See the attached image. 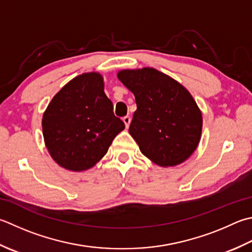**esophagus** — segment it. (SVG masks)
<instances>
[{
  "mask_svg": "<svg viewBox=\"0 0 252 252\" xmlns=\"http://www.w3.org/2000/svg\"><path fill=\"white\" fill-rule=\"evenodd\" d=\"M123 122H125V125H126V127H129L130 123H131V117H129V116H126L125 118H123Z\"/></svg>",
  "mask_w": 252,
  "mask_h": 252,
  "instance_id": "esophagus-1",
  "label": "esophagus"
}]
</instances>
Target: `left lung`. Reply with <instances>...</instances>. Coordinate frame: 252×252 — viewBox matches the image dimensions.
Masks as SVG:
<instances>
[{
    "label": "left lung",
    "instance_id": "8db88e82",
    "mask_svg": "<svg viewBox=\"0 0 252 252\" xmlns=\"http://www.w3.org/2000/svg\"><path fill=\"white\" fill-rule=\"evenodd\" d=\"M118 78L134 94L137 109L129 132L157 165L176 166L199 144L202 115L190 93L155 68L123 70Z\"/></svg>",
    "mask_w": 252,
    "mask_h": 252
}]
</instances>
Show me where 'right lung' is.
<instances>
[{"mask_svg": "<svg viewBox=\"0 0 252 252\" xmlns=\"http://www.w3.org/2000/svg\"><path fill=\"white\" fill-rule=\"evenodd\" d=\"M126 126L113 113L98 73H85L68 82L49 103L42 132L52 158L63 168L82 171L106 155Z\"/></svg>", "mask_w": 252, "mask_h": 252, "instance_id": "right-lung-1", "label": "right lung"}]
</instances>
